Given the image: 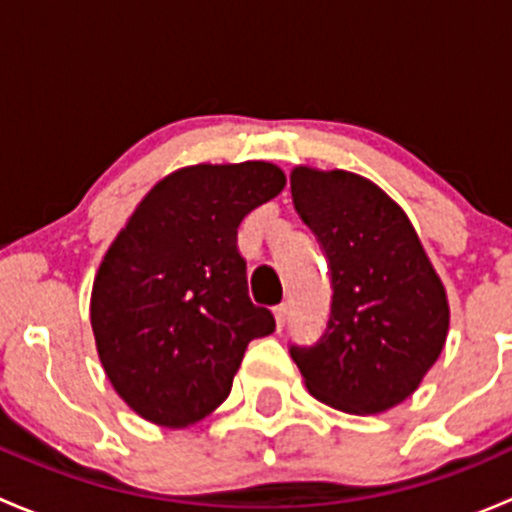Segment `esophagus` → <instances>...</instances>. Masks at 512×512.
<instances>
[{"label": "esophagus", "mask_w": 512, "mask_h": 512, "mask_svg": "<svg viewBox=\"0 0 512 512\" xmlns=\"http://www.w3.org/2000/svg\"><path fill=\"white\" fill-rule=\"evenodd\" d=\"M272 312H275V322H277V327H285V319H287V304L282 302V304H277L275 309H272Z\"/></svg>", "instance_id": "34e87169"}]
</instances>
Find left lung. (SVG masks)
<instances>
[{
	"label": "left lung",
	"mask_w": 512,
	"mask_h": 512,
	"mask_svg": "<svg viewBox=\"0 0 512 512\" xmlns=\"http://www.w3.org/2000/svg\"><path fill=\"white\" fill-rule=\"evenodd\" d=\"M292 203L329 267L322 337L289 344L304 384L347 414H381L416 391L448 332V302L416 230L381 188L347 170L294 168Z\"/></svg>",
	"instance_id": "1"
}]
</instances>
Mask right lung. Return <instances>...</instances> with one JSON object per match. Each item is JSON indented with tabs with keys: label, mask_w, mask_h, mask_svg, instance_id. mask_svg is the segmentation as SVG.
Masks as SVG:
<instances>
[{
	"label": "right lung",
	"mask_w": 512,
	"mask_h": 512,
	"mask_svg": "<svg viewBox=\"0 0 512 512\" xmlns=\"http://www.w3.org/2000/svg\"><path fill=\"white\" fill-rule=\"evenodd\" d=\"M285 188L277 165H193L163 178L118 232L91 292L113 389L136 414L183 428L218 409L247 344L275 332L247 294L237 227Z\"/></svg>",
	"instance_id": "obj_1"
}]
</instances>
